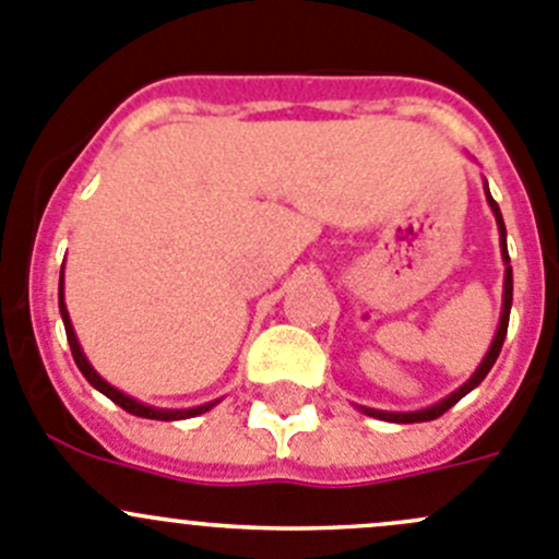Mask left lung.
Masks as SVG:
<instances>
[{"instance_id": "1", "label": "left lung", "mask_w": 559, "mask_h": 559, "mask_svg": "<svg viewBox=\"0 0 559 559\" xmlns=\"http://www.w3.org/2000/svg\"><path fill=\"white\" fill-rule=\"evenodd\" d=\"M484 193H486V202H489L491 213H495V218H497V231H500V253H502V264H506V281H502V313H500V324H497L495 338H491L489 352H486V357H484V360H480V366L475 368L473 377H469L467 382L462 384V388L453 390L451 395H445V399L437 401V404L426 406V409H415V412H388V409H373V406H357V409H360L362 415L379 417V420H388V424H424V420H435V417L445 415V412L451 409V406L456 404V401H462L464 395L469 393V390L478 388V384L486 379V373L491 371V366H495L497 357H500L502 344H506L508 319H511L513 270H511V257H508V235H506V224H502V213H500V207H497L495 199H491L489 182H486V180H484Z\"/></svg>"}]
</instances>
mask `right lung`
<instances>
[{
    "label": "right lung",
    "instance_id": "obj_1",
    "mask_svg": "<svg viewBox=\"0 0 559 559\" xmlns=\"http://www.w3.org/2000/svg\"><path fill=\"white\" fill-rule=\"evenodd\" d=\"M59 313H62L64 333H68V344H70V352H73V360H75V366H79V371L84 373V379L92 384V388L100 390V393L106 395V399H111L114 404L122 406V409L130 412V415L150 417V420H186V417H197V415H202V412H210L221 401V399H215V401H207V404H202V406H188V409H160V406L144 404V401L133 399V395L122 393V390L114 388L111 382H106V379H103L100 373H97L95 368H92V362L86 360L84 349H81L79 338H75L73 322H70L68 306H64V270H62V273H59Z\"/></svg>",
    "mask_w": 559,
    "mask_h": 559
}]
</instances>
